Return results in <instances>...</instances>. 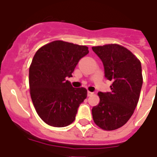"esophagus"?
Segmentation results:
<instances>
[{
    "mask_svg": "<svg viewBox=\"0 0 157 157\" xmlns=\"http://www.w3.org/2000/svg\"><path fill=\"white\" fill-rule=\"evenodd\" d=\"M87 94H88V97H91V96H93V93H92V92H89V91H88V93H87Z\"/></svg>",
    "mask_w": 157,
    "mask_h": 157,
    "instance_id": "34e87169",
    "label": "esophagus"
}]
</instances>
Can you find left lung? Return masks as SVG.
<instances>
[{"label": "left lung", "mask_w": 157, "mask_h": 157, "mask_svg": "<svg viewBox=\"0 0 157 157\" xmlns=\"http://www.w3.org/2000/svg\"><path fill=\"white\" fill-rule=\"evenodd\" d=\"M104 64L111 93H98L100 102L92 109L94 123L106 131L122 127L133 114L143 84L141 64L131 51L117 44L94 46Z\"/></svg>", "instance_id": "1"}]
</instances>
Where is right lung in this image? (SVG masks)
Wrapping results in <instances>:
<instances>
[{
	"instance_id": "right-lung-1",
	"label": "right lung",
	"mask_w": 157,
	"mask_h": 157,
	"mask_svg": "<svg viewBox=\"0 0 157 157\" xmlns=\"http://www.w3.org/2000/svg\"><path fill=\"white\" fill-rule=\"evenodd\" d=\"M89 52L87 46L54 40L34 55L29 67L30 96L38 116L48 125L65 127L74 121L87 90L73 88L66 77L72 76L79 60Z\"/></svg>"
}]
</instances>
